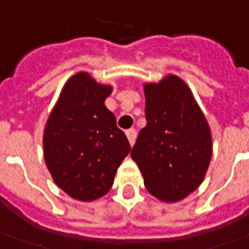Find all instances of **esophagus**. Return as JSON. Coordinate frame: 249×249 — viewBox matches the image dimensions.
I'll return each mask as SVG.
<instances>
[{"mask_svg":"<svg viewBox=\"0 0 249 249\" xmlns=\"http://www.w3.org/2000/svg\"><path fill=\"white\" fill-rule=\"evenodd\" d=\"M125 133H126V138H128V141L131 143V146H133V144H135V141H136V136H138L136 129L131 128V129H128Z\"/></svg>","mask_w":249,"mask_h":249,"instance_id":"1","label":"esophagus"}]
</instances>
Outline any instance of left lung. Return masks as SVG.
Masks as SVG:
<instances>
[{
  "instance_id": "1",
  "label": "left lung",
  "mask_w": 249,
  "mask_h": 249,
  "mask_svg": "<svg viewBox=\"0 0 249 249\" xmlns=\"http://www.w3.org/2000/svg\"><path fill=\"white\" fill-rule=\"evenodd\" d=\"M146 120L131 157L147 192L174 204L202 183L212 159L208 121L189 85L175 74L144 82Z\"/></svg>"
}]
</instances>
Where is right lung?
<instances>
[{
	"instance_id": "add662e5",
	"label": "right lung",
	"mask_w": 249,
	"mask_h": 249,
	"mask_svg": "<svg viewBox=\"0 0 249 249\" xmlns=\"http://www.w3.org/2000/svg\"><path fill=\"white\" fill-rule=\"evenodd\" d=\"M113 87L87 71L73 74L60 90L44 128V160L57 187L78 201L108 193L131 150L116 117L105 106Z\"/></svg>"
}]
</instances>
